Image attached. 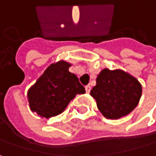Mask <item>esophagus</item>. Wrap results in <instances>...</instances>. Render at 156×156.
<instances>
[{
  "label": "esophagus",
  "instance_id": "esophagus-1",
  "mask_svg": "<svg viewBox=\"0 0 156 156\" xmlns=\"http://www.w3.org/2000/svg\"><path fill=\"white\" fill-rule=\"evenodd\" d=\"M85 91H86V93H89V92L91 91V86H90L89 84L85 86Z\"/></svg>",
  "mask_w": 156,
  "mask_h": 156
}]
</instances>
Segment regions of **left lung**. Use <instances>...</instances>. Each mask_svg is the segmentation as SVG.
<instances>
[{"mask_svg":"<svg viewBox=\"0 0 156 156\" xmlns=\"http://www.w3.org/2000/svg\"><path fill=\"white\" fill-rule=\"evenodd\" d=\"M142 92L141 83L132 75L122 70L104 69L97 75L90 94L105 118L117 119L137 107Z\"/></svg>","mask_w":156,"mask_h":156,"instance_id":"1","label":"left lung"}]
</instances>
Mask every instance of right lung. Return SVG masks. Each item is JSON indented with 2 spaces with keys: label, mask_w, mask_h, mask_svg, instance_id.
<instances>
[{
  "label": "right lung",
  "mask_w": 156,
  "mask_h": 156,
  "mask_svg": "<svg viewBox=\"0 0 156 156\" xmlns=\"http://www.w3.org/2000/svg\"><path fill=\"white\" fill-rule=\"evenodd\" d=\"M71 64L60 61L50 64L27 92L31 111L49 119L64 111L71 100L85 89L78 77L69 72Z\"/></svg>",
  "instance_id": "1"
}]
</instances>
